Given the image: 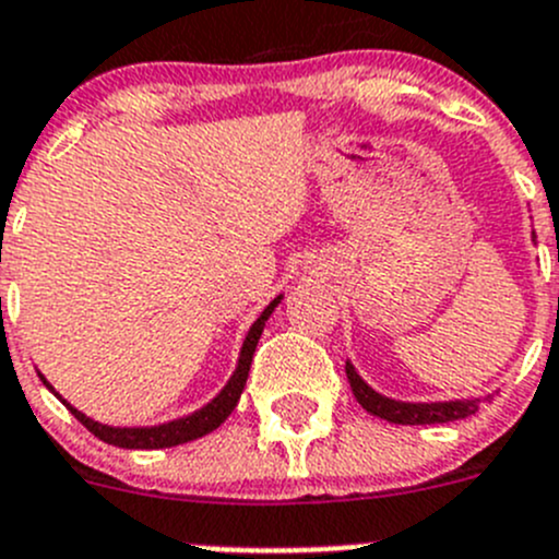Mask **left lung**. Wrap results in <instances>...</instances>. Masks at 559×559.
I'll return each instance as SVG.
<instances>
[{
    "mask_svg": "<svg viewBox=\"0 0 559 559\" xmlns=\"http://www.w3.org/2000/svg\"><path fill=\"white\" fill-rule=\"evenodd\" d=\"M346 379L352 384V393L360 401V406L371 415L390 420L399 426H429V424H451V420H462L478 412L480 399H464V401H437V404H406V401H393L379 395L377 390L368 388L360 379V373L346 362Z\"/></svg>",
    "mask_w": 559,
    "mask_h": 559,
    "instance_id": "obj_1",
    "label": "left lung"
}]
</instances>
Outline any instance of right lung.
<instances>
[{"instance_id": "add662e5", "label": "right lung", "mask_w": 559, "mask_h": 559, "mask_svg": "<svg viewBox=\"0 0 559 559\" xmlns=\"http://www.w3.org/2000/svg\"><path fill=\"white\" fill-rule=\"evenodd\" d=\"M278 302H281V297H275V300L264 308L262 317L251 324L246 341H242V352H240V362H237V371L231 373V379L226 382V388L221 390V393L215 395L207 406H202L199 412H193V415L180 417V420H169V424L150 426V429H117V426H103V424H97V420H92V417H86L84 412H79L75 406H70L59 393H57V399H62V404L73 412L75 420H79L81 426H86V429H90L97 440L108 442V445H114V448H130V451H155V448H175V445H182V442L199 440V437H204V435H210V431L218 429L226 417L231 415V409L237 406V401H240L242 388H246L248 371H251V360H253V352H257L259 335H262L264 322H267V317L273 313V308L278 306ZM40 379H43V384H46V388L53 393V388L46 382V377H43V373H40Z\"/></svg>"}]
</instances>
